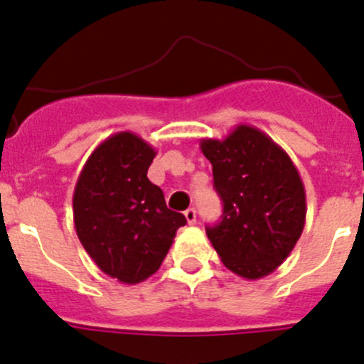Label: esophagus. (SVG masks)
I'll list each match as a JSON object with an SVG mask.
<instances>
[{
  "label": "esophagus",
  "instance_id": "esophagus-1",
  "mask_svg": "<svg viewBox=\"0 0 364 364\" xmlns=\"http://www.w3.org/2000/svg\"><path fill=\"white\" fill-rule=\"evenodd\" d=\"M185 218H186V223H188V225H194L196 218H198V212H196V208H188V210H185Z\"/></svg>",
  "mask_w": 364,
  "mask_h": 364
}]
</instances>
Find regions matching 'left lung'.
<instances>
[{
	"mask_svg": "<svg viewBox=\"0 0 364 364\" xmlns=\"http://www.w3.org/2000/svg\"><path fill=\"white\" fill-rule=\"evenodd\" d=\"M212 163L221 221L206 235L223 264L245 279L276 270L304 228L306 196L290 156L272 137L237 125L225 139H201Z\"/></svg>",
	"mask_w": 364,
	"mask_h": 364,
	"instance_id": "obj_1",
	"label": "left lung"
}]
</instances>
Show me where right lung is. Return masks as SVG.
I'll return each instance as SVG.
<instances>
[{"label":"right lung","mask_w":364,"mask_h":364,"mask_svg":"<svg viewBox=\"0 0 364 364\" xmlns=\"http://www.w3.org/2000/svg\"><path fill=\"white\" fill-rule=\"evenodd\" d=\"M154 158L156 150L139 136L114 134L88 156L72 198L83 248L107 276L125 284L156 274L176 230L186 225L146 178Z\"/></svg>","instance_id":"add662e5"}]
</instances>
